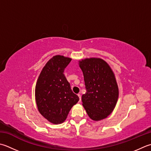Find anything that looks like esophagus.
<instances>
[{
  "instance_id": "esophagus-1",
  "label": "esophagus",
  "mask_w": 151,
  "mask_h": 151,
  "mask_svg": "<svg viewBox=\"0 0 151 151\" xmlns=\"http://www.w3.org/2000/svg\"><path fill=\"white\" fill-rule=\"evenodd\" d=\"M78 97H79V101L81 102V94L78 93Z\"/></svg>"
}]
</instances>
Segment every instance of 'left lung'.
Listing matches in <instances>:
<instances>
[{
    "label": "left lung",
    "mask_w": 151,
    "mask_h": 151,
    "mask_svg": "<svg viewBox=\"0 0 151 151\" xmlns=\"http://www.w3.org/2000/svg\"><path fill=\"white\" fill-rule=\"evenodd\" d=\"M79 66L86 89L82 96V105L91 119H104L113 112L119 98L114 73L107 62L100 58L84 59L79 61Z\"/></svg>",
    "instance_id": "8db88e82"
}]
</instances>
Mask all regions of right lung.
Segmentation results:
<instances>
[{
	"label": "right lung",
	"mask_w": 151,
	"mask_h": 151,
	"mask_svg": "<svg viewBox=\"0 0 151 151\" xmlns=\"http://www.w3.org/2000/svg\"><path fill=\"white\" fill-rule=\"evenodd\" d=\"M70 61L71 59L63 55L54 56L43 67L35 86L38 111L54 124L63 123L79 100L63 74Z\"/></svg>",
	"instance_id": "obj_1"
}]
</instances>
